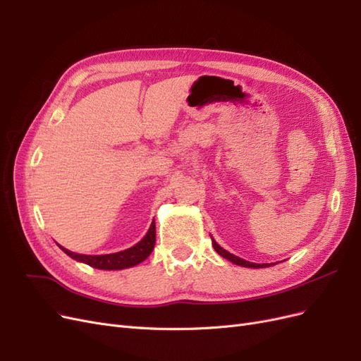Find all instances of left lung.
<instances>
[{
    "label": "left lung",
    "mask_w": 361,
    "mask_h": 361,
    "mask_svg": "<svg viewBox=\"0 0 361 361\" xmlns=\"http://www.w3.org/2000/svg\"><path fill=\"white\" fill-rule=\"evenodd\" d=\"M212 245H214V248H215V251L220 256H223L224 259H227V260H231L232 264H235V265H239V267H247V268H265V267H269V264H253V262H247V260H244V259H241V257H238V256H235V255H232V253H228V251H226L224 248H221L220 245L216 244V241L215 239L212 238Z\"/></svg>",
    "instance_id": "8db88e82"
}]
</instances>
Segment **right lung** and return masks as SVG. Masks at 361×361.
I'll list each match as a JSON object with an SVG mask.
<instances>
[{
    "label": "right lung",
    "instance_id": "1",
    "mask_svg": "<svg viewBox=\"0 0 361 361\" xmlns=\"http://www.w3.org/2000/svg\"><path fill=\"white\" fill-rule=\"evenodd\" d=\"M157 241V231H155V223L150 224L149 232L146 236L141 239L138 244L134 247H130L128 250L118 251V253H111V255H101V256H87V255H78V253H72V251L63 248L59 245L64 253H66L69 257L82 262V264H87L89 267L97 268V269H125L138 265L140 262H143L145 259L149 257L152 253V250L155 247Z\"/></svg>",
    "mask_w": 361,
    "mask_h": 361
}]
</instances>
